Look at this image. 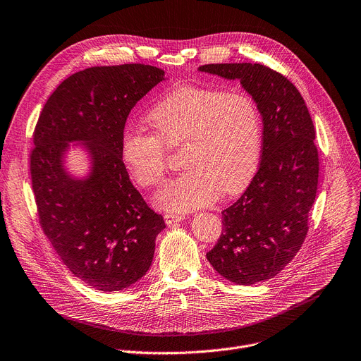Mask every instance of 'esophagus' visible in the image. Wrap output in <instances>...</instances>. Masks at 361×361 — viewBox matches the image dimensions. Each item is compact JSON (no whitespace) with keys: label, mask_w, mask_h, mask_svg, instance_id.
<instances>
[{"label":"esophagus","mask_w":361,"mask_h":361,"mask_svg":"<svg viewBox=\"0 0 361 361\" xmlns=\"http://www.w3.org/2000/svg\"><path fill=\"white\" fill-rule=\"evenodd\" d=\"M164 219L167 225H176L177 222H181L184 218L181 215H176V214H164Z\"/></svg>","instance_id":"obj_1"}]
</instances>
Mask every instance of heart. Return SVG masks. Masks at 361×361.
Wrapping results in <instances>:
<instances>
[{
	"instance_id": "1",
	"label": "heart",
	"mask_w": 361,
	"mask_h": 361,
	"mask_svg": "<svg viewBox=\"0 0 361 361\" xmlns=\"http://www.w3.org/2000/svg\"><path fill=\"white\" fill-rule=\"evenodd\" d=\"M153 135L130 130L120 157L142 187L157 185L166 173L164 146H183L180 176L154 197L160 209L188 212L215 202L221 192L233 195L254 177L262 149L258 104L245 92L208 86H180L147 114Z\"/></svg>"
}]
</instances>
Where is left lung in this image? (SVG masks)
I'll return each mask as SVG.
<instances>
[{"label": "left lung", "instance_id": "left-lung-1", "mask_svg": "<svg viewBox=\"0 0 361 361\" xmlns=\"http://www.w3.org/2000/svg\"><path fill=\"white\" fill-rule=\"evenodd\" d=\"M198 71L239 80L264 123L258 173L221 212L222 233L207 259L236 285L265 282L293 259L307 233L319 177L312 117L295 85L264 65L212 63Z\"/></svg>", "mask_w": 361, "mask_h": 361}]
</instances>
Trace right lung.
<instances>
[{
    "label": "right lung",
    "instance_id": "add662e5",
    "mask_svg": "<svg viewBox=\"0 0 361 361\" xmlns=\"http://www.w3.org/2000/svg\"><path fill=\"white\" fill-rule=\"evenodd\" d=\"M166 79L140 63L76 72L51 94L35 128L31 178L42 229L66 268L102 292L142 279L166 228L120 157L130 110ZM76 148L88 160L85 175L66 164Z\"/></svg>",
    "mask_w": 361,
    "mask_h": 361
}]
</instances>
